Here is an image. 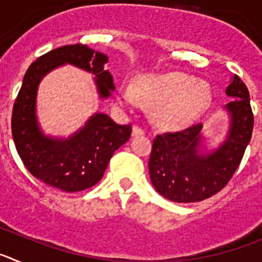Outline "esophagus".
<instances>
[{
  "instance_id": "34e87169",
  "label": "esophagus",
  "mask_w": 262,
  "mask_h": 262,
  "mask_svg": "<svg viewBox=\"0 0 262 262\" xmlns=\"http://www.w3.org/2000/svg\"><path fill=\"white\" fill-rule=\"evenodd\" d=\"M144 134V131H143V128H140L139 126H134L133 127V136H140Z\"/></svg>"
}]
</instances>
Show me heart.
<instances>
[{
  "label": "heart",
  "instance_id": "obj_1",
  "mask_svg": "<svg viewBox=\"0 0 262 262\" xmlns=\"http://www.w3.org/2000/svg\"><path fill=\"white\" fill-rule=\"evenodd\" d=\"M210 99L209 88L193 82L190 77L170 72L164 75H144L136 88L123 84L117 90V101L122 107L133 108L140 101L157 105L155 119L168 128H182L190 124L206 108Z\"/></svg>",
  "mask_w": 262,
  "mask_h": 262
}]
</instances>
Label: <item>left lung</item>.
Masks as SVG:
<instances>
[{
  "label": "left lung",
  "mask_w": 262,
  "mask_h": 262,
  "mask_svg": "<svg viewBox=\"0 0 262 262\" xmlns=\"http://www.w3.org/2000/svg\"><path fill=\"white\" fill-rule=\"evenodd\" d=\"M224 106L230 117L228 131L221 144L206 151L202 124L154 139L149 177L156 191L169 201L189 203L203 201L223 189L239 166L253 129L249 92L237 76L231 77Z\"/></svg>",
  "instance_id": "obj_1"
}]
</instances>
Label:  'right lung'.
Returning a JSON list of instances; mask_svg holds the SVG:
<instances>
[{"mask_svg": "<svg viewBox=\"0 0 262 262\" xmlns=\"http://www.w3.org/2000/svg\"><path fill=\"white\" fill-rule=\"evenodd\" d=\"M108 57L85 45L56 48L36 59L23 77L11 117L14 144L23 164L34 177L62 191L75 193L94 186L118 148L131 136V126H120L103 113H96L84 127L68 138L43 133L36 115L40 81L51 71L66 64L92 73L99 98L115 89L114 78L105 69Z\"/></svg>", "mask_w": 262, "mask_h": 262, "instance_id": "right-lung-1", "label": "right lung"}]
</instances>
